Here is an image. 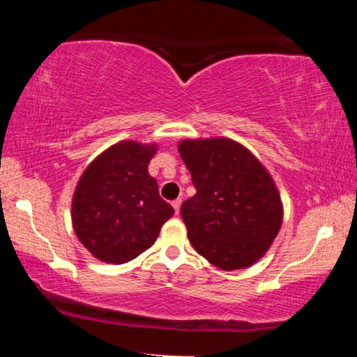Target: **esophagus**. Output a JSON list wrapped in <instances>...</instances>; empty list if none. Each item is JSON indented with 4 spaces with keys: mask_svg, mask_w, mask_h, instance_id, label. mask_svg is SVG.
Masks as SVG:
<instances>
[{
    "mask_svg": "<svg viewBox=\"0 0 357 357\" xmlns=\"http://www.w3.org/2000/svg\"><path fill=\"white\" fill-rule=\"evenodd\" d=\"M171 204H173V208H174L176 215H178V213H179V208H181V199H174V202L171 203Z\"/></svg>",
    "mask_w": 357,
    "mask_h": 357,
    "instance_id": "1",
    "label": "esophagus"
}]
</instances>
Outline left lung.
Instances as JSON below:
<instances>
[{
	"instance_id": "1",
	"label": "left lung",
	"mask_w": 357,
	"mask_h": 357,
	"mask_svg": "<svg viewBox=\"0 0 357 357\" xmlns=\"http://www.w3.org/2000/svg\"><path fill=\"white\" fill-rule=\"evenodd\" d=\"M178 151L196 188L181 206L192 248L221 270L260 260L284 218L268 171L247 147L227 137L184 139Z\"/></svg>"
}]
</instances>
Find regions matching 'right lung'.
Masks as SVG:
<instances>
[{
	"instance_id": "obj_1",
	"label": "right lung",
	"mask_w": 357,
	"mask_h": 357,
	"mask_svg": "<svg viewBox=\"0 0 357 357\" xmlns=\"http://www.w3.org/2000/svg\"><path fill=\"white\" fill-rule=\"evenodd\" d=\"M158 144L121 141L97 155L80 176L72 199L77 238L97 260L126 264L153 247L174 215L147 173Z\"/></svg>"
}]
</instances>
